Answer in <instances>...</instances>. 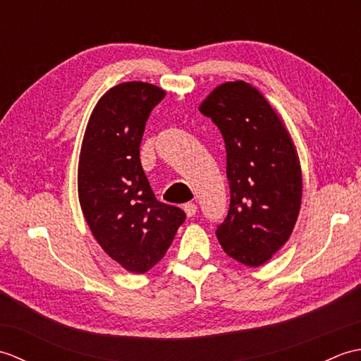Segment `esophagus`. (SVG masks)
<instances>
[{"instance_id":"obj_1","label":"esophagus","mask_w":361,"mask_h":361,"mask_svg":"<svg viewBox=\"0 0 361 361\" xmlns=\"http://www.w3.org/2000/svg\"><path fill=\"white\" fill-rule=\"evenodd\" d=\"M183 209H185L188 217H194L195 212H197V204H194V203H186V204H183Z\"/></svg>"}]
</instances>
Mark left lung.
<instances>
[{
    "label": "left lung",
    "mask_w": 361,
    "mask_h": 361,
    "mask_svg": "<svg viewBox=\"0 0 361 361\" xmlns=\"http://www.w3.org/2000/svg\"><path fill=\"white\" fill-rule=\"evenodd\" d=\"M200 111L219 127L226 147L231 200L217 239L229 257L260 267L288 240L301 208L295 145L271 105L247 82L217 87Z\"/></svg>",
    "instance_id": "8db88e82"
}]
</instances>
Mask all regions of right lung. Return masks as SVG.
<instances>
[{
	"label": "right lung",
	"mask_w": 361,
	"mask_h": 361,
	"mask_svg": "<svg viewBox=\"0 0 361 361\" xmlns=\"http://www.w3.org/2000/svg\"><path fill=\"white\" fill-rule=\"evenodd\" d=\"M166 93L126 82L99 99L83 136L79 200L94 239L132 273H145L164 257L186 214L157 200L140 147L153 106Z\"/></svg>",
	"instance_id": "right-lung-1"
}]
</instances>
